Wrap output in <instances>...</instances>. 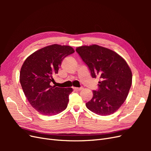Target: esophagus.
Returning a JSON list of instances; mask_svg holds the SVG:
<instances>
[{
  "instance_id": "34e87169",
  "label": "esophagus",
  "mask_w": 151,
  "mask_h": 151,
  "mask_svg": "<svg viewBox=\"0 0 151 151\" xmlns=\"http://www.w3.org/2000/svg\"><path fill=\"white\" fill-rule=\"evenodd\" d=\"M73 89H74L76 91H81V90L83 89V88L81 87V88H73Z\"/></svg>"
}]
</instances>
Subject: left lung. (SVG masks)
Returning <instances> with one entry per match:
<instances>
[{"instance_id":"left-lung-1","label":"left lung","mask_w":151,"mask_h":151,"mask_svg":"<svg viewBox=\"0 0 151 151\" xmlns=\"http://www.w3.org/2000/svg\"><path fill=\"white\" fill-rule=\"evenodd\" d=\"M88 66L93 78L99 77V89L86 103L90 111L99 115L116 112L125 102L132 83V74L125 59L113 50L92 45L76 48Z\"/></svg>"}]
</instances>
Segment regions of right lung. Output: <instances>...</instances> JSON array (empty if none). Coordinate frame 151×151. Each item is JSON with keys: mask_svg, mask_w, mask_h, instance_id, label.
I'll list each match as a JSON object with an SVG mask.
<instances>
[{"mask_svg": "<svg viewBox=\"0 0 151 151\" xmlns=\"http://www.w3.org/2000/svg\"><path fill=\"white\" fill-rule=\"evenodd\" d=\"M70 46L53 44L31 54L22 64L19 81L29 104L40 114L54 115L65 110L72 88L51 86L62 60L74 53Z\"/></svg>", "mask_w": 151, "mask_h": 151, "instance_id": "obj_1", "label": "right lung"}]
</instances>
